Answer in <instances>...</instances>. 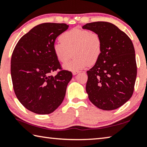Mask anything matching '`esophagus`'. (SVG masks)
I'll use <instances>...</instances> for the list:
<instances>
[{
  "instance_id": "1",
  "label": "esophagus",
  "mask_w": 147,
  "mask_h": 147,
  "mask_svg": "<svg viewBox=\"0 0 147 147\" xmlns=\"http://www.w3.org/2000/svg\"><path fill=\"white\" fill-rule=\"evenodd\" d=\"M79 73H80V71H73V75H76V74H78Z\"/></svg>"
}]
</instances>
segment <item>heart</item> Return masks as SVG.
Returning a JSON list of instances; mask_svg holds the SVG:
<instances>
[{"mask_svg":"<svg viewBox=\"0 0 147 147\" xmlns=\"http://www.w3.org/2000/svg\"><path fill=\"white\" fill-rule=\"evenodd\" d=\"M60 42L54 44L53 51L58 60L65 63L63 67L76 71L88 65H93L98 61L102 52V41L100 35L88 30L73 28L65 32L59 37Z\"/></svg>","mask_w":147,"mask_h":147,"instance_id":"obj_1","label":"heart"}]
</instances>
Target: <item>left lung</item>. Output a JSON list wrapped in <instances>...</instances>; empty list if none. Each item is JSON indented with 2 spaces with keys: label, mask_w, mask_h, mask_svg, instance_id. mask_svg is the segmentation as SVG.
Listing matches in <instances>:
<instances>
[{
  "label": "left lung",
  "mask_w": 147,
  "mask_h": 147,
  "mask_svg": "<svg viewBox=\"0 0 147 147\" xmlns=\"http://www.w3.org/2000/svg\"><path fill=\"white\" fill-rule=\"evenodd\" d=\"M82 28L98 33L102 41L100 58L87 71L89 99L103 110L115 109L126 103L134 93L137 64L132 41L108 22L87 23Z\"/></svg>",
  "instance_id": "left-lung-1"
}]
</instances>
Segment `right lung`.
<instances>
[{
  "instance_id": "1",
  "label": "right lung",
  "mask_w": 147,
  "mask_h": 147,
  "mask_svg": "<svg viewBox=\"0 0 147 147\" xmlns=\"http://www.w3.org/2000/svg\"><path fill=\"white\" fill-rule=\"evenodd\" d=\"M69 28L65 23L38 24L19 39L11 59L15 94L20 102L37 114H49L63 102L71 71L63 70L53 51L57 37ZM58 69L56 76L49 74Z\"/></svg>"
}]
</instances>
